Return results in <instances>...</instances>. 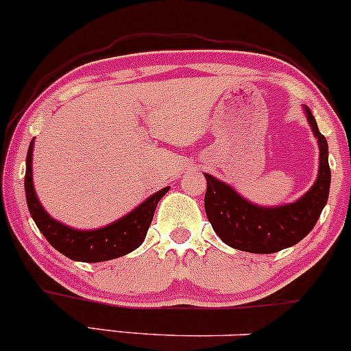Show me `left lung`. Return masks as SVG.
I'll return each instance as SVG.
<instances>
[{
  "label": "left lung",
  "mask_w": 351,
  "mask_h": 351,
  "mask_svg": "<svg viewBox=\"0 0 351 351\" xmlns=\"http://www.w3.org/2000/svg\"><path fill=\"white\" fill-rule=\"evenodd\" d=\"M305 112L320 145V171L313 187L297 202L271 208L254 206L227 184L206 174L207 219L227 245L252 254H274L300 242L317 223L328 200L332 174L325 136L318 131L308 108Z\"/></svg>",
  "instance_id": "8db88e82"
}]
</instances>
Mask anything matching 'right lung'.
<instances>
[{"instance_id": "1", "label": "right lung", "mask_w": 351, "mask_h": 351, "mask_svg": "<svg viewBox=\"0 0 351 351\" xmlns=\"http://www.w3.org/2000/svg\"><path fill=\"white\" fill-rule=\"evenodd\" d=\"M33 141L26 156V176L25 191L26 202L29 214L46 240L62 255L77 262H104L111 258L123 257L129 252L136 250L144 242L149 226L157 207V202L165 195L169 187L156 192L154 195L144 200L139 207L134 208L123 219L111 223L108 227L97 230H74L68 226L54 220L46 214V210L39 204L36 192L33 186Z\"/></svg>"}]
</instances>
